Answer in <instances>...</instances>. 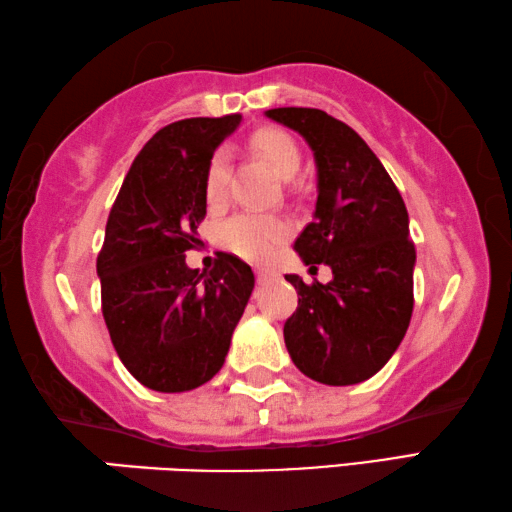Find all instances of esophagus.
<instances>
[{
    "label": "esophagus",
    "instance_id": "esophagus-1",
    "mask_svg": "<svg viewBox=\"0 0 512 512\" xmlns=\"http://www.w3.org/2000/svg\"><path fill=\"white\" fill-rule=\"evenodd\" d=\"M274 276V272H270V270H256V281L258 283H267Z\"/></svg>",
    "mask_w": 512,
    "mask_h": 512
}]
</instances>
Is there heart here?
I'll list each match as a JSON object with an SVG mask.
<instances>
[{"instance_id":"1","label":"heart","mask_w":512,"mask_h":512,"mask_svg":"<svg viewBox=\"0 0 512 512\" xmlns=\"http://www.w3.org/2000/svg\"><path fill=\"white\" fill-rule=\"evenodd\" d=\"M251 148L261 155L281 179H292L301 168V148L292 134L279 128H263L251 137ZM229 152L220 148L213 152L206 166L204 191L209 202H220L227 191ZM290 236V224L283 218L258 213H238L220 227L224 249L251 263H267L274 251Z\"/></svg>"}]
</instances>
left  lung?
Returning a JSON list of instances; mask_svg holds the SVG:
<instances>
[{"mask_svg":"<svg viewBox=\"0 0 512 512\" xmlns=\"http://www.w3.org/2000/svg\"><path fill=\"white\" fill-rule=\"evenodd\" d=\"M272 121L299 132L315 152L317 206L294 240L301 261L333 270L299 294L283 337L297 369L330 387L369 380L396 353L414 310L416 247L409 215L387 170L346 123L315 107H276Z\"/></svg>","mask_w":512,"mask_h":512,"instance_id":"obj_1","label":"left lung"}]
</instances>
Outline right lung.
Wrapping results in <instances>:
<instances>
[{"mask_svg": "<svg viewBox=\"0 0 512 512\" xmlns=\"http://www.w3.org/2000/svg\"><path fill=\"white\" fill-rule=\"evenodd\" d=\"M240 119L161 128L134 157L107 218L96 258L103 319L125 369L152 391L209 382L254 290V272L233 254H218L209 272L186 265V251L200 245L206 166Z\"/></svg>", "mask_w": 512, "mask_h": 512, "instance_id": "1", "label": "right lung"}]
</instances>
